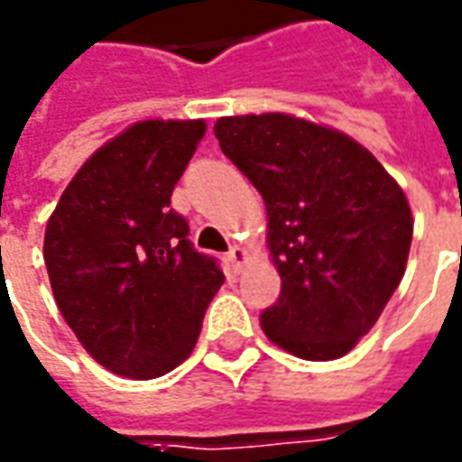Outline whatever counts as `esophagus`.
<instances>
[{
  "instance_id": "1",
  "label": "esophagus",
  "mask_w": 462,
  "mask_h": 462,
  "mask_svg": "<svg viewBox=\"0 0 462 462\" xmlns=\"http://www.w3.org/2000/svg\"><path fill=\"white\" fill-rule=\"evenodd\" d=\"M227 265H230V271L237 275V273L245 271V265H247V250L240 247V245H235L230 253H227Z\"/></svg>"
}]
</instances>
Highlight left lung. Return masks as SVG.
<instances>
[{
    "label": "left lung",
    "mask_w": 462,
    "mask_h": 462,
    "mask_svg": "<svg viewBox=\"0 0 462 462\" xmlns=\"http://www.w3.org/2000/svg\"><path fill=\"white\" fill-rule=\"evenodd\" d=\"M215 136L268 212L281 298L260 316L265 337L309 362L349 354L407 268L402 187L359 141L291 113L222 116Z\"/></svg>",
    "instance_id": "8db88e82"
}]
</instances>
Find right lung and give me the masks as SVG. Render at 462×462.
I'll list each match as a JSON object with an SVG mask.
<instances>
[{
  "label": "right lung",
  "instance_id": "right-lung-1",
  "mask_svg": "<svg viewBox=\"0 0 462 462\" xmlns=\"http://www.w3.org/2000/svg\"><path fill=\"white\" fill-rule=\"evenodd\" d=\"M205 131L202 118L131 124L78 169L47 219L42 255L55 303L113 374L156 379L179 366L225 283L169 207Z\"/></svg>",
  "mask_w": 462,
  "mask_h": 462
}]
</instances>
